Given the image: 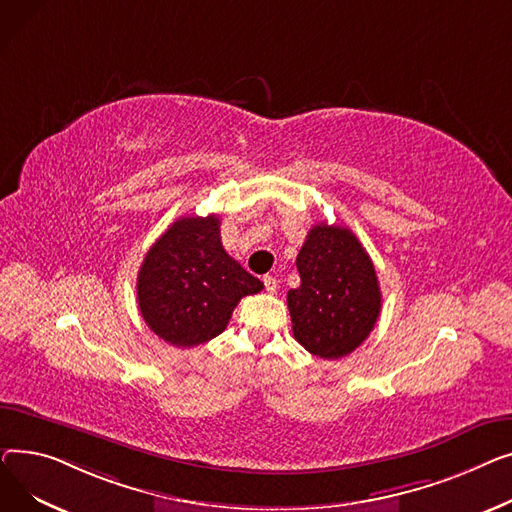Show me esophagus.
I'll return each instance as SVG.
<instances>
[{"label":"esophagus","instance_id":"obj_1","mask_svg":"<svg viewBox=\"0 0 512 512\" xmlns=\"http://www.w3.org/2000/svg\"><path fill=\"white\" fill-rule=\"evenodd\" d=\"M262 281H264V289H266L268 293H277V289H279V281H277L273 275H266Z\"/></svg>","mask_w":512,"mask_h":512}]
</instances>
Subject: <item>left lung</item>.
<instances>
[{
  "label": "left lung",
  "instance_id": "obj_1",
  "mask_svg": "<svg viewBox=\"0 0 512 512\" xmlns=\"http://www.w3.org/2000/svg\"><path fill=\"white\" fill-rule=\"evenodd\" d=\"M295 264L302 283L287 293L295 341L324 359L349 355L368 339L382 308L372 258L351 229L320 223Z\"/></svg>",
  "mask_w": 512,
  "mask_h": 512
}]
</instances>
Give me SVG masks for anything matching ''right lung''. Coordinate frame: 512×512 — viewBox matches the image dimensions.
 <instances>
[{
	"label": "right lung",
	"instance_id": "1",
	"mask_svg": "<svg viewBox=\"0 0 512 512\" xmlns=\"http://www.w3.org/2000/svg\"><path fill=\"white\" fill-rule=\"evenodd\" d=\"M262 287L225 252L217 215L182 217L146 252L136 299L148 328L186 349L221 335L239 299Z\"/></svg>",
	"mask_w": 512,
	"mask_h": 512
}]
</instances>
